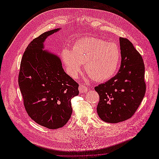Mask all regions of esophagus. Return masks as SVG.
Listing matches in <instances>:
<instances>
[{
  "label": "esophagus",
  "mask_w": 159,
  "mask_h": 159,
  "mask_svg": "<svg viewBox=\"0 0 159 159\" xmlns=\"http://www.w3.org/2000/svg\"><path fill=\"white\" fill-rule=\"evenodd\" d=\"M78 89H79L80 92L81 93H85L86 91H87L88 88H87V87H86V86H85V85H82V84H80V85H79Z\"/></svg>",
  "instance_id": "esophagus-1"
}]
</instances>
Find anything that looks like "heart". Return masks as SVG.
<instances>
[{"instance_id":"1","label":"heart","mask_w":159,"mask_h":159,"mask_svg":"<svg viewBox=\"0 0 159 159\" xmlns=\"http://www.w3.org/2000/svg\"><path fill=\"white\" fill-rule=\"evenodd\" d=\"M63 60L69 74L75 76L84 64L85 73L95 81H103L115 75L119 68L121 52L119 46L99 38L77 40L72 50H63Z\"/></svg>"}]
</instances>
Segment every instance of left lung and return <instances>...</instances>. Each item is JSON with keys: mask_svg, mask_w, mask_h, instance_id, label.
<instances>
[{"mask_svg": "<svg viewBox=\"0 0 159 159\" xmlns=\"http://www.w3.org/2000/svg\"><path fill=\"white\" fill-rule=\"evenodd\" d=\"M121 63L118 73L107 82L95 87L99 95V117L116 123L131 118L146 92L145 65L141 55L125 38H119Z\"/></svg>", "mask_w": 159, "mask_h": 159, "instance_id": "left-lung-1", "label": "left lung"}]
</instances>
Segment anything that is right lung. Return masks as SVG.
Listing matches in <instances>:
<instances>
[{
  "mask_svg": "<svg viewBox=\"0 0 159 159\" xmlns=\"http://www.w3.org/2000/svg\"><path fill=\"white\" fill-rule=\"evenodd\" d=\"M54 29L32 40L24 52L18 85L24 106L33 121L48 129L62 127L72 113L71 99L79 94V84L67 74L58 57L42 48Z\"/></svg>",
  "mask_w": 159,
  "mask_h": 159,
  "instance_id": "obj_1",
  "label": "right lung"
}]
</instances>
